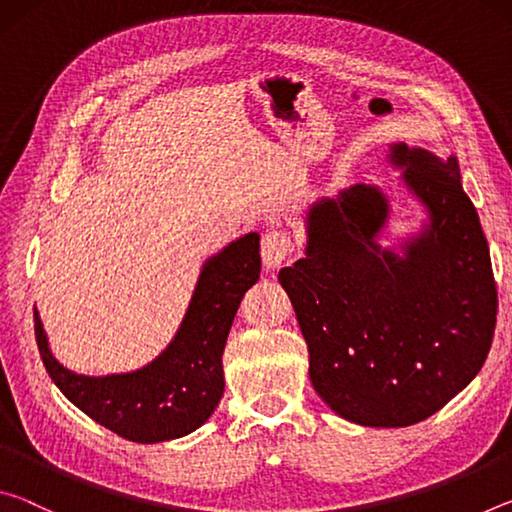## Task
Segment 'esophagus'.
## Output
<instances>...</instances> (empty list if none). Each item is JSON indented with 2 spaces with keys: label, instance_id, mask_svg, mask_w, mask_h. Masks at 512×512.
I'll return each mask as SVG.
<instances>
[{
  "label": "esophagus",
  "instance_id": "34e87169",
  "mask_svg": "<svg viewBox=\"0 0 512 512\" xmlns=\"http://www.w3.org/2000/svg\"><path fill=\"white\" fill-rule=\"evenodd\" d=\"M291 237L287 232L280 230V228H271L264 232L262 237V259H264V266L268 271H275V268H280L284 262H287V257L291 255Z\"/></svg>",
  "mask_w": 512,
  "mask_h": 512
}]
</instances>
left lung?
Here are the masks:
<instances>
[{
	"label": "left lung",
	"instance_id": "left-lung-1",
	"mask_svg": "<svg viewBox=\"0 0 512 512\" xmlns=\"http://www.w3.org/2000/svg\"><path fill=\"white\" fill-rule=\"evenodd\" d=\"M393 167L429 223L402 255L381 248L388 198L352 185L307 212L305 257L280 284L323 402L363 427H409L479 375L497 323V284L458 160L393 144Z\"/></svg>",
	"mask_w": 512,
	"mask_h": 512
}]
</instances>
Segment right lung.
I'll list each match as a JSON object with an SVG mask.
<instances>
[{
	"label": "right lung",
	"instance_id": "obj_1",
	"mask_svg": "<svg viewBox=\"0 0 512 512\" xmlns=\"http://www.w3.org/2000/svg\"><path fill=\"white\" fill-rule=\"evenodd\" d=\"M259 271L257 232L207 259L169 348L149 366L124 375L88 377L67 370L51 354L38 309H33L42 363L69 402L117 436L142 445L187 436L207 422L221 400L225 341Z\"/></svg>",
	"mask_w": 512,
	"mask_h": 512
}]
</instances>
